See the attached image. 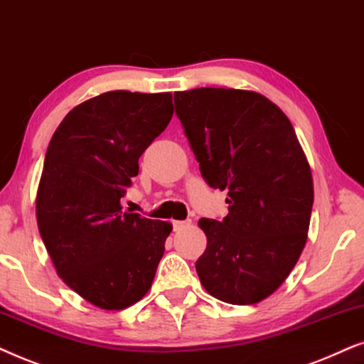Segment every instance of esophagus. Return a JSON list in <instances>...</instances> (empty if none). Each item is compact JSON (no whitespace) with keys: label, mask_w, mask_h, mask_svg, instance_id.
<instances>
[{"label":"esophagus","mask_w":364,"mask_h":364,"mask_svg":"<svg viewBox=\"0 0 364 364\" xmlns=\"http://www.w3.org/2000/svg\"><path fill=\"white\" fill-rule=\"evenodd\" d=\"M190 225H191V221H173V230L179 231V230H183V228H186Z\"/></svg>","instance_id":"34e87169"}]
</instances>
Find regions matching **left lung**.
Returning a JSON list of instances; mask_svg holds the SVG:
<instances>
[{
  "mask_svg": "<svg viewBox=\"0 0 364 364\" xmlns=\"http://www.w3.org/2000/svg\"><path fill=\"white\" fill-rule=\"evenodd\" d=\"M174 109L205 181L226 190L228 215L201 218L196 273L211 296L255 304L288 278L306 245L313 178L291 121L263 95L196 88Z\"/></svg>",
  "mask_w": 364,
  "mask_h": 364,
  "instance_id": "left-lung-1",
  "label": "left lung"
}]
</instances>
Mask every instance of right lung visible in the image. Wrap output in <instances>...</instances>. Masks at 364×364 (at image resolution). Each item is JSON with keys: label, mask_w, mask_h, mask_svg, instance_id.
Masks as SVG:
<instances>
[{"label": "right lung", "mask_w": 364, "mask_h": 364, "mask_svg": "<svg viewBox=\"0 0 364 364\" xmlns=\"http://www.w3.org/2000/svg\"><path fill=\"white\" fill-rule=\"evenodd\" d=\"M171 116V93L108 91L73 108L48 146L38 230L58 276L101 309L139 301L163 258L173 226L126 213L119 200Z\"/></svg>", "instance_id": "right-lung-1"}]
</instances>
